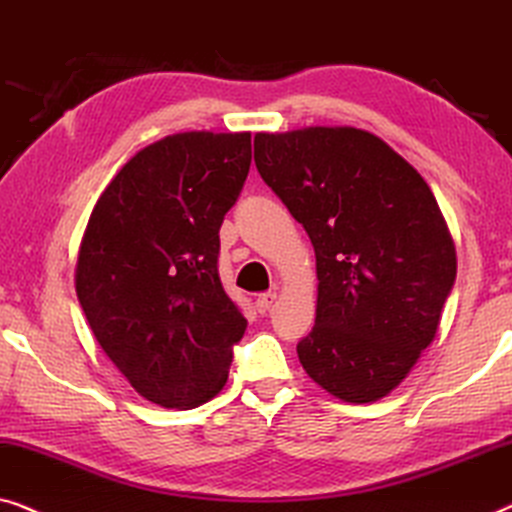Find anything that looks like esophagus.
Masks as SVG:
<instances>
[{"label": "esophagus", "instance_id": "obj_1", "mask_svg": "<svg viewBox=\"0 0 512 512\" xmlns=\"http://www.w3.org/2000/svg\"><path fill=\"white\" fill-rule=\"evenodd\" d=\"M273 301H276V292H264V294H259V297L255 299V308L264 315V313L271 311Z\"/></svg>", "mask_w": 512, "mask_h": 512}]
</instances>
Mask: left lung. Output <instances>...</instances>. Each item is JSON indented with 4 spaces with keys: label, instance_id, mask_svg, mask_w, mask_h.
<instances>
[{
    "label": "left lung",
    "instance_id": "1",
    "mask_svg": "<svg viewBox=\"0 0 512 512\" xmlns=\"http://www.w3.org/2000/svg\"><path fill=\"white\" fill-rule=\"evenodd\" d=\"M255 164L315 250L318 308L297 345L301 366L341 401L387 397L436 338L455 285V241L436 197L357 127L259 132Z\"/></svg>",
    "mask_w": 512,
    "mask_h": 512
}]
</instances>
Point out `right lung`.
Here are the masks:
<instances>
[{
    "instance_id": "1",
    "label": "right lung",
    "mask_w": 512,
    "mask_h": 512,
    "mask_svg": "<svg viewBox=\"0 0 512 512\" xmlns=\"http://www.w3.org/2000/svg\"><path fill=\"white\" fill-rule=\"evenodd\" d=\"M253 160L250 132H183L139 150L92 208L76 294L143 399L197 408L227 383L248 320L220 283V225Z\"/></svg>"
}]
</instances>
